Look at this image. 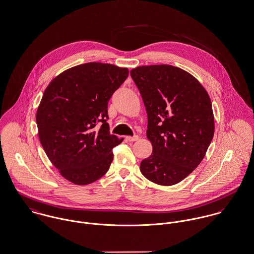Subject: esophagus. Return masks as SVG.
Listing matches in <instances>:
<instances>
[{"label": "esophagus", "mask_w": 254, "mask_h": 254, "mask_svg": "<svg viewBox=\"0 0 254 254\" xmlns=\"http://www.w3.org/2000/svg\"><path fill=\"white\" fill-rule=\"evenodd\" d=\"M127 138V140H129V141H136V140H138V136H134V137H131V136H128V137H126Z\"/></svg>", "instance_id": "1"}]
</instances>
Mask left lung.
<instances>
[{"label":"left lung","mask_w":254,"mask_h":254,"mask_svg":"<svg viewBox=\"0 0 254 254\" xmlns=\"http://www.w3.org/2000/svg\"><path fill=\"white\" fill-rule=\"evenodd\" d=\"M146 114L152 154L140 172L159 185L179 184L203 160L214 134L208 92L192 74L171 65L140 66L130 71Z\"/></svg>","instance_id":"left-lung-1"}]
</instances>
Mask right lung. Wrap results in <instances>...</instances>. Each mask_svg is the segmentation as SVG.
Instances as JSON below:
<instances>
[{
  "mask_svg": "<svg viewBox=\"0 0 254 254\" xmlns=\"http://www.w3.org/2000/svg\"><path fill=\"white\" fill-rule=\"evenodd\" d=\"M128 73L127 68L91 62L66 69L46 87L36 116L39 138L70 183L89 185L109 171L113 148L123 138L110 133L108 104Z\"/></svg>",
  "mask_w": 254,
  "mask_h": 254,
  "instance_id": "right-lung-1",
  "label": "right lung"
}]
</instances>
